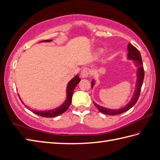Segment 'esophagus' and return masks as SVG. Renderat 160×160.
<instances>
[{"label":"esophagus","instance_id":"obj_1","mask_svg":"<svg viewBox=\"0 0 160 160\" xmlns=\"http://www.w3.org/2000/svg\"><path fill=\"white\" fill-rule=\"evenodd\" d=\"M91 74V69L89 68H84L81 72V76L82 78H87Z\"/></svg>","mask_w":160,"mask_h":160}]
</instances>
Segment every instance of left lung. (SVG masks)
Masks as SVG:
<instances>
[{"label": "left lung", "mask_w": 160, "mask_h": 160, "mask_svg": "<svg viewBox=\"0 0 160 160\" xmlns=\"http://www.w3.org/2000/svg\"><path fill=\"white\" fill-rule=\"evenodd\" d=\"M128 59L133 60L136 67H138L137 80H136V89H135V92L134 93V95L132 96V98L130 100L129 103H128L127 105H126L125 107L119 108V109H109V108L102 107L100 106V105L97 104L96 103L93 102L94 103L95 106L99 110V111L102 112L104 114H107L109 115H119L121 113H123V112L128 111L130 108H131L134 106V105L136 103V102H137L138 97L140 96V93H141L144 77H145V71H144L141 55L138 52V50L136 49L134 46H133L130 43L128 44ZM93 85H94V81L93 80L92 81V88H93Z\"/></svg>", "instance_id": "obj_1"}]
</instances>
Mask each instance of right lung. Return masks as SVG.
I'll list each match as a JSON object with an SVG mask.
<instances>
[{
	"mask_svg": "<svg viewBox=\"0 0 160 160\" xmlns=\"http://www.w3.org/2000/svg\"><path fill=\"white\" fill-rule=\"evenodd\" d=\"M42 41L50 42V41H52V40H45V41ZM80 81H81V79L79 77V75H77L75 77H74L72 79H71L69 81V83L67 85V100H66L65 102L59 107L54 108V109L44 111L32 110V112L36 115L44 117V118H54V117H56V116H58V115L62 114L63 112H64L68 109L69 106H70V104H71L74 89H75V87L77 86V85L79 83ZM22 102L24 104V102H23L22 101Z\"/></svg>",
	"mask_w": 160,
	"mask_h": 160,
	"instance_id": "right-lung-1",
	"label": "right lung"
}]
</instances>
